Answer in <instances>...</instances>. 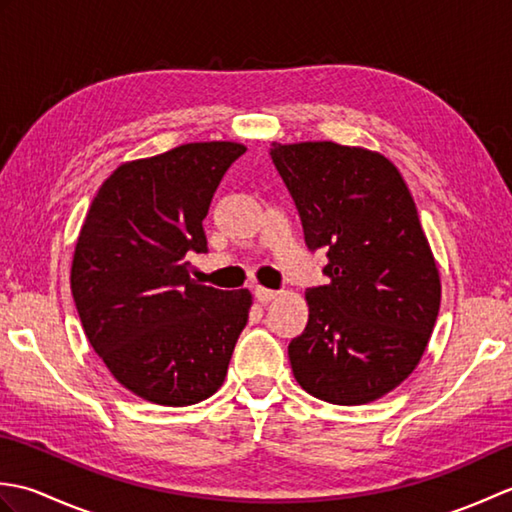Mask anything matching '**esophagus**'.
<instances>
[{"mask_svg":"<svg viewBox=\"0 0 512 512\" xmlns=\"http://www.w3.org/2000/svg\"><path fill=\"white\" fill-rule=\"evenodd\" d=\"M253 292H255V299H257L259 303H268V301L277 299V295H279L277 290H268V288H264V286H255Z\"/></svg>","mask_w":512,"mask_h":512,"instance_id":"1","label":"esophagus"}]
</instances>
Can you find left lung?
Listing matches in <instances>:
<instances>
[{
	"label": "left lung",
	"instance_id": "obj_1",
	"mask_svg": "<svg viewBox=\"0 0 512 512\" xmlns=\"http://www.w3.org/2000/svg\"><path fill=\"white\" fill-rule=\"evenodd\" d=\"M306 244L328 248L308 325L288 345L297 383L332 405H367L418 367L440 310V270L398 167L332 140L270 149Z\"/></svg>",
	"mask_w": 512,
	"mask_h": 512
}]
</instances>
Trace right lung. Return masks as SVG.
I'll return each instance as SVG.
<instances>
[{
    "instance_id": "obj_1",
    "label": "right lung",
    "mask_w": 512,
    "mask_h": 512,
    "mask_svg": "<svg viewBox=\"0 0 512 512\" xmlns=\"http://www.w3.org/2000/svg\"><path fill=\"white\" fill-rule=\"evenodd\" d=\"M246 147L187 143L112 171L76 239L70 288L94 352L125 389L187 407L222 387L253 306L250 292L189 277L204 253L202 220Z\"/></svg>"
}]
</instances>
